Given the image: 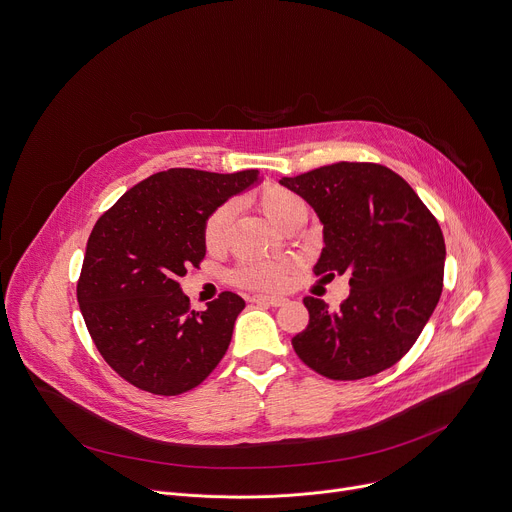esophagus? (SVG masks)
Segmentation results:
<instances>
[{"mask_svg": "<svg viewBox=\"0 0 512 512\" xmlns=\"http://www.w3.org/2000/svg\"><path fill=\"white\" fill-rule=\"evenodd\" d=\"M252 303H258V305H270V307H280L282 303H285V299L282 297H270V295H254L250 297Z\"/></svg>", "mask_w": 512, "mask_h": 512, "instance_id": "34e87169", "label": "esophagus"}]
</instances>
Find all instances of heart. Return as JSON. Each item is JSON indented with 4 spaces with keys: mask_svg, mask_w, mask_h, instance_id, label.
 <instances>
[{
    "mask_svg": "<svg viewBox=\"0 0 512 512\" xmlns=\"http://www.w3.org/2000/svg\"><path fill=\"white\" fill-rule=\"evenodd\" d=\"M250 201L278 227H285L299 215L307 213V203L301 195L295 191L280 187V185H264L256 195L250 197ZM234 219V205L223 203L211 211L203 225V242L207 250L219 252L225 246L227 232H230V223ZM234 280L242 287L250 289H278L285 282V266L274 262H260L250 260L236 268Z\"/></svg>",
    "mask_w": 512,
    "mask_h": 512,
    "instance_id": "heart-1",
    "label": "heart"
}]
</instances>
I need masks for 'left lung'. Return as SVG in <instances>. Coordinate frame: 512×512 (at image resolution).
Here are the masks:
<instances>
[{
	"mask_svg": "<svg viewBox=\"0 0 512 512\" xmlns=\"http://www.w3.org/2000/svg\"><path fill=\"white\" fill-rule=\"evenodd\" d=\"M323 223L315 274H350V297L331 311L305 297L309 325L297 356L331 380H360L399 362L443 289L445 242L411 185L374 162H335L280 181Z\"/></svg>",
	"mask_w": 512,
	"mask_h": 512,
	"instance_id": "obj_1",
	"label": "left lung"
}]
</instances>
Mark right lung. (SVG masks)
I'll use <instances>...</instances> for the list:
<instances>
[{
  "label": "right lung",
  "instance_id": "right-lung-1",
  "mask_svg": "<svg viewBox=\"0 0 512 512\" xmlns=\"http://www.w3.org/2000/svg\"><path fill=\"white\" fill-rule=\"evenodd\" d=\"M258 181L195 168L156 173L109 207L87 240L77 301L103 360L140 390L175 396L199 386L232 342L244 299L225 291L191 311L179 278L205 258L211 211Z\"/></svg>",
  "mask_w": 512,
  "mask_h": 512
}]
</instances>
